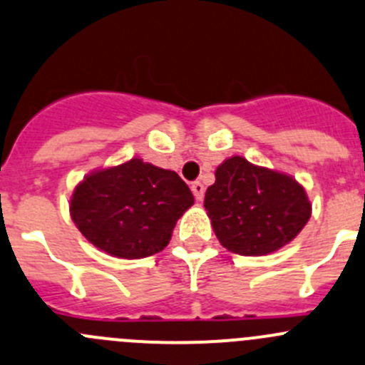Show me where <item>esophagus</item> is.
Masks as SVG:
<instances>
[{
	"mask_svg": "<svg viewBox=\"0 0 365 365\" xmlns=\"http://www.w3.org/2000/svg\"><path fill=\"white\" fill-rule=\"evenodd\" d=\"M190 189H192L194 196H196L197 201H203V197H205V187H203V183H201V182H192V185H190Z\"/></svg>",
	"mask_w": 365,
	"mask_h": 365,
	"instance_id": "esophagus-1",
	"label": "esophagus"
}]
</instances>
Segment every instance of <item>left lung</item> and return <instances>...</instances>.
Here are the masks:
<instances>
[{
    "mask_svg": "<svg viewBox=\"0 0 365 365\" xmlns=\"http://www.w3.org/2000/svg\"><path fill=\"white\" fill-rule=\"evenodd\" d=\"M205 210L226 250L258 257L291 242L309 222L312 203L292 176L235 155L215 169Z\"/></svg>",
    "mask_w": 365,
    "mask_h": 365,
    "instance_id": "1",
    "label": "left lung"
}]
</instances>
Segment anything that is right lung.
<instances>
[{"label": "right lung", "instance_id": "obj_1", "mask_svg": "<svg viewBox=\"0 0 365 365\" xmlns=\"http://www.w3.org/2000/svg\"><path fill=\"white\" fill-rule=\"evenodd\" d=\"M192 205V192L175 171L132 158L85 176L74 187L69 212L93 246L133 260L164 250Z\"/></svg>", "mask_w": 365, "mask_h": 365}]
</instances>
